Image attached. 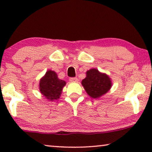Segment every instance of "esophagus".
Listing matches in <instances>:
<instances>
[{
    "instance_id": "1",
    "label": "esophagus",
    "mask_w": 152,
    "mask_h": 152,
    "mask_svg": "<svg viewBox=\"0 0 152 152\" xmlns=\"http://www.w3.org/2000/svg\"><path fill=\"white\" fill-rule=\"evenodd\" d=\"M69 80L70 81V82H77L78 79L77 77H70L69 79Z\"/></svg>"
}]
</instances>
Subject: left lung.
<instances>
[{
	"mask_svg": "<svg viewBox=\"0 0 152 152\" xmlns=\"http://www.w3.org/2000/svg\"><path fill=\"white\" fill-rule=\"evenodd\" d=\"M82 84L86 93L93 98H98L104 95L111 87L109 77L94 68L86 72V77L82 80Z\"/></svg>",
	"mask_w": 152,
	"mask_h": 152,
	"instance_id": "obj_1",
	"label": "left lung"
}]
</instances>
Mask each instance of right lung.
Segmentation results:
<instances>
[{"label":"right lung","instance_id":"right-lung-1","mask_svg":"<svg viewBox=\"0 0 152 152\" xmlns=\"http://www.w3.org/2000/svg\"><path fill=\"white\" fill-rule=\"evenodd\" d=\"M66 82L59 80L55 72L48 70L41 79L39 84L40 91L47 99L54 100L59 98Z\"/></svg>","mask_w":152,"mask_h":152}]
</instances>
